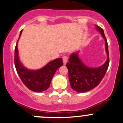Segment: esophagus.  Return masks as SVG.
I'll use <instances>...</instances> for the list:
<instances>
[{"mask_svg": "<svg viewBox=\"0 0 123 123\" xmlns=\"http://www.w3.org/2000/svg\"><path fill=\"white\" fill-rule=\"evenodd\" d=\"M62 59H63V62H64V65H65L67 63V62H68V58H67V56H66V55H64V56H63Z\"/></svg>", "mask_w": 123, "mask_h": 123, "instance_id": "obj_1", "label": "esophagus"}]
</instances>
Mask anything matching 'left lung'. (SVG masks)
Returning a JSON list of instances; mask_svg holds the SVG:
<instances>
[{
  "label": "left lung",
  "mask_w": 123,
  "mask_h": 123,
  "mask_svg": "<svg viewBox=\"0 0 123 123\" xmlns=\"http://www.w3.org/2000/svg\"><path fill=\"white\" fill-rule=\"evenodd\" d=\"M97 30L102 34L105 41V49L107 60L98 68H91L85 65L79 58V51L70 55L69 62L67 63L70 84L73 90L79 93H83L96 87L105 76L109 65L108 44L103 30L95 25Z\"/></svg>",
  "instance_id": "obj_1"
}]
</instances>
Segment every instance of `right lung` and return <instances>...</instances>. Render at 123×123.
<instances>
[{
  "instance_id": "right-lung-1",
  "label": "right lung",
  "mask_w": 123,
  "mask_h": 123,
  "mask_svg": "<svg viewBox=\"0 0 123 123\" xmlns=\"http://www.w3.org/2000/svg\"><path fill=\"white\" fill-rule=\"evenodd\" d=\"M22 30L20 33L19 40ZM17 41L14 51V65L18 76L23 83L30 90L41 92L48 89L55 72L63 65L62 58L55 59L49 62L44 67L37 70H31L24 67L18 56Z\"/></svg>"
}]
</instances>
